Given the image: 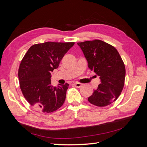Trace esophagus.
<instances>
[{"instance_id": "esophagus-1", "label": "esophagus", "mask_w": 147, "mask_h": 147, "mask_svg": "<svg viewBox=\"0 0 147 147\" xmlns=\"http://www.w3.org/2000/svg\"><path fill=\"white\" fill-rule=\"evenodd\" d=\"M74 85L75 87H77V88H80V87L82 86V83H75L74 84Z\"/></svg>"}]
</instances>
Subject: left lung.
I'll return each instance as SVG.
<instances>
[{"label": "left lung", "mask_w": 147, "mask_h": 147, "mask_svg": "<svg viewBox=\"0 0 147 147\" xmlns=\"http://www.w3.org/2000/svg\"><path fill=\"white\" fill-rule=\"evenodd\" d=\"M77 44L86 57L89 69L100 79V83L88 100L98 107L113 103L121 93L126 75L125 66L118 51L100 40Z\"/></svg>", "instance_id": "1"}]
</instances>
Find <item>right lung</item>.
<instances>
[{
    "mask_svg": "<svg viewBox=\"0 0 147 147\" xmlns=\"http://www.w3.org/2000/svg\"><path fill=\"white\" fill-rule=\"evenodd\" d=\"M74 42L38 43L30 47L18 70L21 90L31 106L44 113H51L63 105L69 84L53 86L51 73L58 67L64 55Z\"/></svg>",
    "mask_w": 147,
    "mask_h": 147,
    "instance_id": "1",
    "label": "right lung"
}]
</instances>
